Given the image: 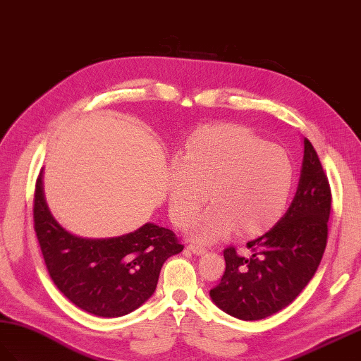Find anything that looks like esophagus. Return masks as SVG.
Wrapping results in <instances>:
<instances>
[{
    "label": "esophagus",
    "instance_id": "obj_1",
    "mask_svg": "<svg viewBox=\"0 0 361 361\" xmlns=\"http://www.w3.org/2000/svg\"><path fill=\"white\" fill-rule=\"evenodd\" d=\"M187 249H190L194 255H203V253L207 252V249H204L203 246H199V245H188Z\"/></svg>",
    "mask_w": 361,
    "mask_h": 361
}]
</instances>
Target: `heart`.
<instances>
[{"label":"heart","mask_w":361,"mask_h":361,"mask_svg":"<svg viewBox=\"0 0 361 361\" xmlns=\"http://www.w3.org/2000/svg\"><path fill=\"white\" fill-rule=\"evenodd\" d=\"M293 182L287 153L241 126L197 130L170 173V212L183 226L202 204H214L194 225L202 241L217 240L237 228L253 235L270 226L284 209Z\"/></svg>","instance_id":"obj_1"}]
</instances>
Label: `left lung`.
I'll list each match as a JSON object with an SVG mask.
<instances>
[{"instance_id": "left-lung-1", "label": "left lung", "mask_w": 361, "mask_h": 361, "mask_svg": "<svg viewBox=\"0 0 361 361\" xmlns=\"http://www.w3.org/2000/svg\"><path fill=\"white\" fill-rule=\"evenodd\" d=\"M331 187L317 153L304 140V162L290 208L264 235L249 241V257L223 250L226 269L209 295L220 310L241 320H261L293 302L324 257Z\"/></svg>"}]
</instances>
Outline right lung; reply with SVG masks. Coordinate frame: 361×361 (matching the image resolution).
<instances>
[{"mask_svg":"<svg viewBox=\"0 0 361 361\" xmlns=\"http://www.w3.org/2000/svg\"><path fill=\"white\" fill-rule=\"evenodd\" d=\"M33 223L56 287L75 307L100 317H120L141 307L154 293L164 262L183 250L176 233L153 223L115 238L73 235L48 211L41 176Z\"/></svg>","mask_w":361,"mask_h":361,"instance_id":"obj_1","label":"right lung"}]
</instances>
